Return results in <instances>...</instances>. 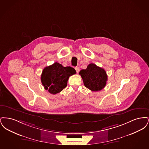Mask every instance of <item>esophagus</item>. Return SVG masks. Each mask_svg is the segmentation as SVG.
I'll use <instances>...</instances> for the list:
<instances>
[{"label":"esophagus","mask_w":149,"mask_h":149,"mask_svg":"<svg viewBox=\"0 0 149 149\" xmlns=\"http://www.w3.org/2000/svg\"><path fill=\"white\" fill-rule=\"evenodd\" d=\"M75 69L76 70L77 72L78 73V72H79V67H75Z\"/></svg>","instance_id":"obj_1"}]
</instances>
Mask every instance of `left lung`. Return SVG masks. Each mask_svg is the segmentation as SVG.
I'll return each mask as SVG.
<instances>
[{
    "instance_id": "8db88e82",
    "label": "left lung",
    "mask_w": 149,
    "mask_h": 149,
    "mask_svg": "<svg viewBox=\"0 0 149 149\" xmlns=\"http://www.w3.org/2000/svg\"><path fill=\"white\" fill-rule=\"evenodd\" d=\"M79 74L83 79L85 87L92 91H101L106 85L108 80L106 72L95 64H89L86 69L80 70Z\"/></svg>"
}]
</instances>
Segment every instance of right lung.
Wrapping results in <instances>:
<instances>
[{
  "label": "right lung",
  "mask_w": 149,
  "mask_h": 149,
  "mask_svg": "<svg viewBox=\"0 0 149 149\" xmlns=\"http://www.w3.org/2000/svg\"><path fill=\"white\" fill-rule=\"evenodd\" d=\"M75 74L76 71L73 68L64 67L61 64L55 63L44 68L41 80L46 90L56 94L66 88L69 77Z\"/></svg>",
  "instance_id": "add662e5"
}]
</instances>
